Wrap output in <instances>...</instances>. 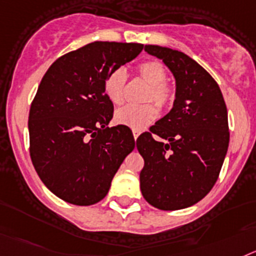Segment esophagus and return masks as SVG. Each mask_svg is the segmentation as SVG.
Listing matches in <instances>:
<instances>
[{"mask_svg":"<svg viewBox=\"0 0 256 256\" xmlns=\"http://www.w3.org/2000/svg\"><path fill=\"white\" fill-rule=\"evenodd\" d=\"M132 135H134V139L136 140L138 136L140 135V131H138V130H132Z\"/></svg>","mask_w":256,"mask_h":256,"instance_id":"obj_1","label":"esophagus"}]
</instances>
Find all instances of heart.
<instances>
[{
	"label": "heart",
	"instance_id": "obj_1",
	"mask_svg": "<svg viewBox=\"0 0 256 256\" xmlns=\"http://www.w3.org/2000/svg\"><path fill=\"white\" fill-rule=\"evenodd\" d=\"M138 74L150 85L144 102H154L160 110H166L175 100V88L170 85L166 66L158 60H146L136 66ZM128 73L124 68H116L108 74L104 84L106 98L110 103L118 106L125 98ZM157 117V108L153 104L146 106H126L114 113V121L132 130H143Z\"/></svg>",
	"mask_w": 256,
	"mask_h": 256
}]
</instances>
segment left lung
Returning <instances> with one entry per match:
<instances>
[{"label": "left lung", "mask_w": 256, "mask_h": 256, "mask_svg": "<svg viewBox=\"0 0 256 256\" xmlns=\"http://www.w3.org/2000/svg\"><path fill=\"white\" fill-rule=\"evenodd\" d=\"M144 50L171 70L176 92L172 110L138 138L142 194L160 210H180L201 201L216 183L230 144L226 102L216 81L192 58L162 46Z\"/></svg>", "instance_id": "1"}]
</instances>
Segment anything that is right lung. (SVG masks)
<instances>
[{"mask_svg": "<svg viewBox=\"0 0 256 256\" xmlns=\"http://www.w3.org/2000/svg\"><path fill=\"white\" fill-rule=\"evenodd\" d=\"M142 50V44L91 42L56 59L42 77L28 120L30 158L42 183L66 202L103 200L135 148L128 126L108 128L113 103L104 84Z\"/></svg>", "mask_w": 256, "mask_h": 256, "instance_id": "add662e5", "label": "right lung"}]
</instances>
